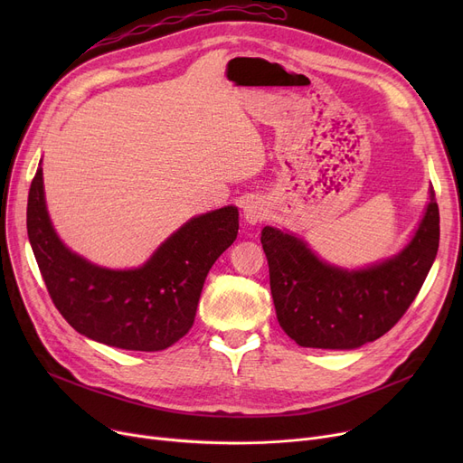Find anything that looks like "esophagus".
Here are the masks:
<instances>
[{"label": "esophagus", "mask_w": 463, "mask_h": 463, "mask_svg": "<svg viewBox=\"0 0 463 463\" xmlns=\"http://www.w3.org/2000/svg\"><path fill=\"white\" fill-rule=\"evenodd\" d=\"M244 217H246V222H250V223H260L264 219V208L257 203H250L244 208Z\"/></svg>", "instance_id": "34e87169"}]
</instances>
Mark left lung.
Listing matches in <instances>:
<instances>
[{
    "label": "left lung",
    "instance_id": "obj_1",
    "mask_svg": "<svg viewBox=\"0 0 463 463\" xmlns=\"http://www.w3.org/2000/svg\"><path fill=\"white\" fill-rule=\"evenodd\" d=\"M270 290L279 326L300 347L354 349L384 335L409 309L439 248L435 191L411 244L368 270L345 272L315 257L302 240L264 227Z\"/></svg>",
    "mask_w": 463,
    "mask_h": 463
}]
</instances>
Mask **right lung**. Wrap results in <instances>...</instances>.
I'll use <instances>...</instances> for the list:
<instances>
[{
    "mask_svg": "<svg viewBox=\"0 0 463 463\" xmlns=\"http://www.w3.org/2000/svg\"><path fill=\"white\" fill-rule=\"evenodd\" d=\"M26 223L48 295L72 328L110 347L163 351L193 326L212 264L236 240L238 210L225 206L193 217L137 270H105L58 240L39 166Z\"/></svg>",
    "mask_w": 463,
    "mask_h": 463,
    "instance_id": "obj_1",
    "label": "right lung"
}]
</instances>
